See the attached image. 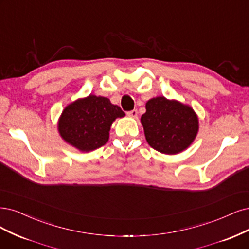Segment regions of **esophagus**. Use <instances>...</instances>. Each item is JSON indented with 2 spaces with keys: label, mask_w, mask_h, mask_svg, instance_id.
<instances>
[{
  "label": "esophagus",
  "mask_w": 249,
  "mask_h": 249,
  "mask_svg": "<svg viewBox=\"0 0 249 249\" xmlns=\"http://www.w3.org/2000/svg\"><path fill=\"white\" fill-rule=\"evenodd\" d=\"M127 115L129 116L130 118L135 119V118L137 117V110H136V109H132V110H130V112H128V113H127Z\"/></svg>",
  "instance_id": "obj_1"
}]
</instances>
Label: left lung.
Segmentation results:
<instances>
[{
	"label": "left lung",
	"instance_id": "1",
	"mask_svg": "<svg viewBox=\"0 0 249 249\" xmlns=\"http://www.w3.org/2000/svg\"><path fill=\"white\" fill-rule=\"evenodd\" d=\"M141 122L148 143L166 155H177L187 150L199 131L195 110L189 105L164 96L146 101Z\"/></svg>",
	"mask_w": 249,
	"mask_h": 249
}]
</instances>
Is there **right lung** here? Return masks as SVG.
I'll return each instance as SVG.
<instances>
[{
  "label": "right lung",
  "mask_w": 249,
  "mask_h": 249,
  "mask_svg": "<svg viewBox=\"0 0 249 249\" xmlns=\"http://www.w3.org/2000/svg\"><path fill=\"white\" fill-rule=\"evenodd\" d=\"M125 113L107 97L90 94L63 108L57 129L61 139L80 152H91L107 143L110 126Z\"/></svg>",
  "instance_id": "right-lung-1"
}]
</instances>
